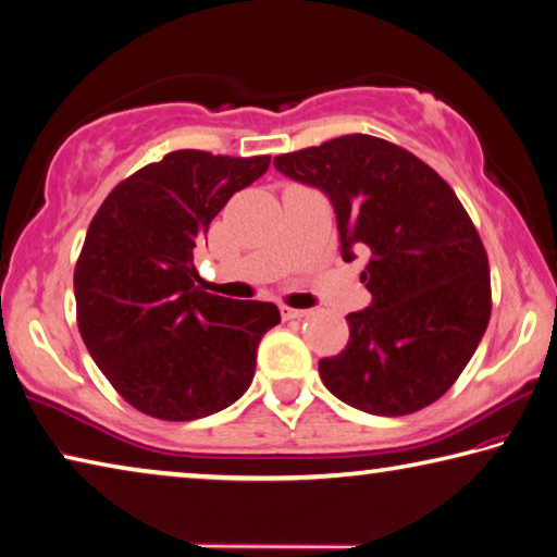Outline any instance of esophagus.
Wrapping results in <instances>:
<instances>
[{
  "label": "esophagus",
  "mask_w": 557,
  "mask_h": 557,
  "mask_svg": "<svg viewBox=\"0 0 557 557\" xmlns=\"http://www.w3.org/2000/svg\"><path fill=\"white\" fill-rule=\"evenodd\" d=\"M280 314H282V319H285V322H292V319H305L309 312H307V309H292L287 305H282Z\"/></svg>",
  "instance_id": "obj_1"
}]
</instances>
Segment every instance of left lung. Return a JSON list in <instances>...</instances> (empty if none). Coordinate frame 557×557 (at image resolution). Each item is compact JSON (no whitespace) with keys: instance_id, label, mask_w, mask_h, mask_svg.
I'll return each instance as SVG.
<instances>
[{"instance_id":"left-lung-1","label":"left lung","mask_w":557,"mask_h":557,"mask_svg":"<svg viewBox=\"0 0 557 557\" xmlns=\"http://www.w3.org/2000/svg\"><path fill=\"white\" fill-rule=\"evenodd\" d=\"M277 172L332 199L342 258L369 250L371 307L351 312L348 344L319 361L338 400L398 418L442 398L492 317L484 243L435 169L393 143L344 135L275 157Z\"/></svg>"}]
</instances>
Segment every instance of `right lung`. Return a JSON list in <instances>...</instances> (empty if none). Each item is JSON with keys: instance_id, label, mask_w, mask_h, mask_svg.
<instances>
[{"instance_id": "add662e5", "label": "right lung", "mask_w": 557, "mask_h": 557, "mask_svg": "<svg viewBox=\"0 0 557 557\" xmlns=\"http://www.w3.org/2000/svg\"><path fill=\"white\" fill-rule=\"evenodd\" d=\"M268 166V154L178 149L120 182L92 215L73 272L78 329L102 375L139 412L186 422L248 391L280 309L206 292L194 248Z\"/></svg>"}]
</instances>
